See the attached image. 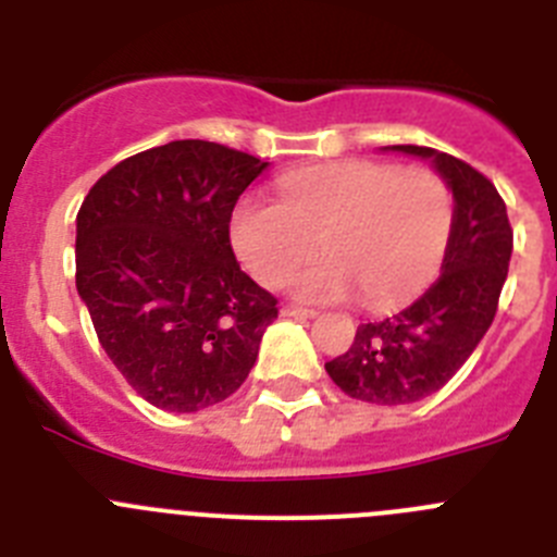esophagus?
<instances>
[{
  "label": "esophagus",
  "mask_w": 557,
  "mask_h": 557,
  "mask_svg": "<svg viewBox=\"0 0 557 557\" xmlns=\"http://www.w3.org/2000/svg\"><path fill=\"white\" fill-rule=\"evenodd\" d=\"M282 314H284V318H298V321H307V318H314V309L289 307V304H284V307H282Z\"/></svg>",
  "instance_id": "obj_1"
}]
</instances>
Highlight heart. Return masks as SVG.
Instances as JSON below:
<instances>
[{"instance_id":"1","label":"heart","mask_w":557,"mask_h":557,"mask_svg":"<svg viewBox=\"0 0 557 557\" xmlns=\"http://www.w3.org/2000/svg\"><path fill=\"white\" fill-rule=\"evenodd\" d=\"M455 228V195L432 166L339 161L287 172L278 203L243 198L231 211V245L262 284H278L314 245L326 256L295 270L304 301L359 293L371 309L407 301L435 278Z\"/></svg>"}]
</instances>
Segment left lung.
I'll return each mask as SVG.
<instances>
[{"label": "left lung", "instance_id": "8db88e82", "mask_svg": "<svg viewBox=\"0 0 557 557\" xmlns=\"http://www.w3.org/2000/svg\"><path fill=\"white\" fill-rule=\"evenodd\" d=\"M393 150L432 159L449 181L455 228L441 278L401 312L359 323L351 348L326 362L339 391L385 407L421 401L460 371L494 323L513 250L505 200L480 170L432 147Z\"/></svg>", "mask_w": 557, "mask_h": 557}]
</instances>
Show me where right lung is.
<instances>
[{"instance_id": "add662e5", "label": "right lung", "mask_w": 557, "mask_h": 557, "mask_svg": "<svg viewBox=\"0 0 557 557\" xmlns=\"http://www.w3.org/2000/svg\"><path fill=\"white\" fill-rule=\"evenodd\" d=\"M264 166L218 141H170L111 166L77 211V293L116 371L152 407L225 401L278 318L228 234Z\"/></svg>"}]
</instances>
